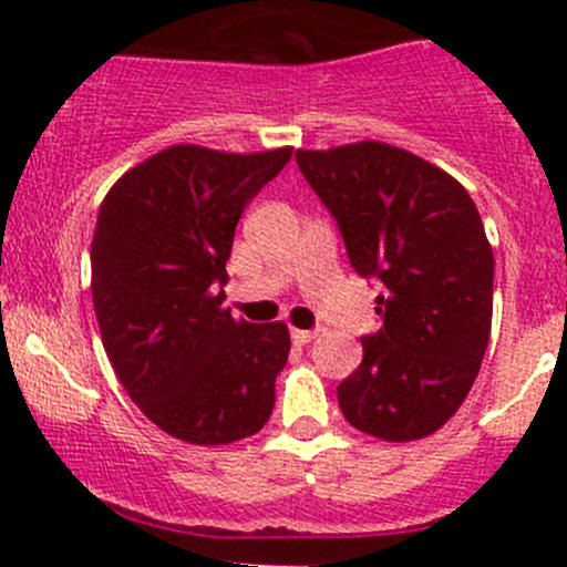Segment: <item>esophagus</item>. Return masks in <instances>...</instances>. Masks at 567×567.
I'll list each match as a JSON object with an SVG mask.
<instances>
[{"mask_svg":"<svg viewBox=\"0 0 567 567\" xmlns=\"http://www.w3.org/2000/svg\"><path fill=\"white\" fill-rule=\"evenodd\" d=\"M290 337H293L296 346H307V342H312L318 337V331H305V329H293L290 331Z\"/></svg>","mask_w":567,"mask_h":567,"instance_id":"obj_1","label":"esophagus"}]
</instances>
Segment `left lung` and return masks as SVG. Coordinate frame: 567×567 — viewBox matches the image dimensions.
I'll return each mask as SVG.
<instances>
[{
    "mask_svg": "<svg viewBox=\"0 0 567 567\" xmlns=\"http://www.w3.org/2000/svg\"><path fill=\"white\" fill-rule=\"evenodd\" d=\"M296 162L351 266L384 285V326L337 386L342 416L384 442L431 436L461 409L488 346L494 251L477 205L453 175L386 142L296 151Z\"/></svg>",
    "mask_w": 567,
    "mask_h": 567,
    "instance_id": "8db88e82",
    "label": "left lung"
}]
</instances>
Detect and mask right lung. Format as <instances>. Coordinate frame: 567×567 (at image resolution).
<instances>
[{
    "label": "right lung",
    "instance_id": "add662e5",
    "mask_svg": "<svg viewBox=\"0 0 567 567\" xmlns=\"http://www.w3.org/2000/svg\"><path fill=\"white\" fill-rule=\"evenodd\" d=\"M290 153L173 145L101 203L90 249L101 340L128 398L181 442L233 444L271 416L288 326L236 320L221 285L244 208Z\"/></svg>",
    "mask_w": 567,
    "mask_h": 567
}]
</instances>
